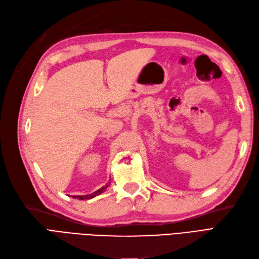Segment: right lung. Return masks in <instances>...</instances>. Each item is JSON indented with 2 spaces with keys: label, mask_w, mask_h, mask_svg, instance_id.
Returning <instances> with one entry per match:
<instances>
[{
  "label": "right lung",
  "mask_w": 259,
  "mask_h": 259,
  "mask_svg": "<svg viewBox=\"0 0 259 259\" xmlns=\"http://www.w3.org/2000/svg\"><path fill=\"white\" fill-rule=\"evenodd\" d=\"M108 185H109V183H107L105 186H103L102 189H100V190H97L96 192H94V193H92V194H89V195H82V196H74V198H78V199H80V200H83V199H90V198H93V197H95V196H97V195H100V194H102L107 187H108Z\"/></svg>",
  "instance_id": "1"
}]
</instances>
